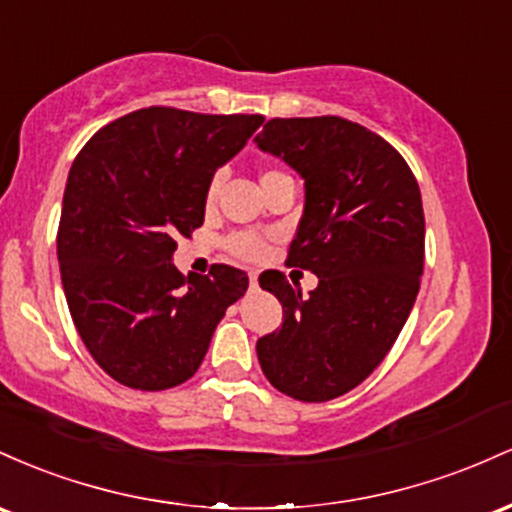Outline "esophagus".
Wrapping results in <instances>:
<instances>
[{
    "mask_svg": "<svg viewBox=\"0 0 512 512\" xmlns=\"http://www.w3.org/2000/svg\"><path fill=\"white\" fill-rule=\"evenodd\" d=\"M249 287H251V290H256V287H258V278H256V273H251V275H249Z\"/></svg>",
    "mask_w": 512,
    "mask_h": 512,
    "instance_id": "obj_1",
    "label": "esophagus"
}]
</instances>
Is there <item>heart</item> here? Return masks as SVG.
Returning <instances> with one entry per match:
<instances>
[{
  "instance_id": "obj_1",
  "label": "heart",
  "mask_w": 512,
  "mask_h": 512,
  "mask_svg": "<svg viewBox=\"0 0 512 512\" xmlns=\"http://www.w3.org/2000/svg\"><path fill=\"white\" fill-rule=\"evenodd\" d=\"M287 174L278 169H266L261 171V188L268 186V183L278 181V179H285ZM220 186H222V174H215L208 183V191H205V203L212 205L215 203L217 193H220ZM227 249L232 251L234 256L244 258V261H261L263 256H266V241L261 237H256V234H246V232H239V234H232V237L227 239Z\"/></svg>"
}]
</instances>
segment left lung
Returning a JSON list of instances; mask_svg holds the SVG:
<instances>
[{
  "instance_id": "8db88e82",
  "label": "left lung",
  "mask_w": 512,
  "mask_h": 512,
  "mask_svg": "<svg viewBox=\"0 0 512 512\" xmlns=\"http://www.w3.org/2000/svg\"><path fill=\"white\" fill-rule=\"evenodd\" d=\"M254 142L304 179L287 266L319 278L309 297L280 271L258 278L283 304L280 329L256 341L258 363L292 399H336L382 363L416 302L421 191L387 140L346 118H273Z\"/></svg>"
}]
</instances>
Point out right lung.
<instances>
[{
  "instance_id": "right-lung-1",
  "label": "right lung",
  "mask_w": 512,
  "mask_h": 512,
  "mask_svg": "<svg viewBox=\"0 0 512 512\" xmlns=\"http://www.w3.org/2000/svg\"><path fill=\"white\" fill-rule=\"evenodd\" d=\"M261 123L149 106L108 123L74 159L57 229L62 287L91 358L125 387L191 380L249 287L225 263L186 278L171 256L203 225L215 171Z\"/></svg>"
}]
</instances>
